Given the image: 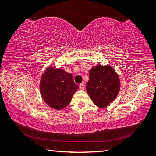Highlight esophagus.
I'll use <instances>...</instances> for the list:
<instances>
[{
    "label": "esophagus",
    "mask_w": 156,
    "mask_h": 156,
    "mask_svg": "<svg viewBox=\"0 0 156 156\" xmlns=\"http://www.w3.org/2000/svg\"><path fill=\"white\" fill-rule=\"evenodd\" d=\"M79 87H80L81 90H84V83L80 84V85H79Z\"/></svg>",
    "instance_id": "obj_1"
}]
</instances>
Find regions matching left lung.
<instances>
[{"label": "left lung", "mask_w": 156, "mask_h": 156, "mask_svg": "<svg viewBox=\"0 0 156 156\" xmlns=\"http://www.w3.org/2000/svg\"><path fill=\"white\" fill-rule=\"evenodd\" d=\"M120 88L118 73L109 65H97L89 71L86 90L94 103L105 108L117 97Z\"/></svg>", "instance_id": "1"}]
</instances>
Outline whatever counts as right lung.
Segmentation results:
<instances>
[{"label":"right lung","instance_id":"obj_1","mask_svg":"<svg viewBox=\"0 0 156 156\" xmlns=\"http://www.w3.org/2000/svg\"><path fill=\"white\" fill-rule=\"evenodd\" d=\"M78 89L73 76L61 68L49 67L41 76V95L45 103L54 109L61 110L67 107Z\"/></svg>","mask_w":156,"mask_h":156}]
</instances>
